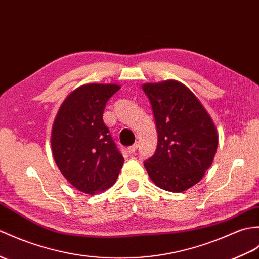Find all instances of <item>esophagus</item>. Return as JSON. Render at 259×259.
I'll return each mask as SVG.
<instances>
[{
    "instance_id": "esophagus-1",
    "label": "esophagus",
    "mask_w": 259,
    "mask_h": 259,
    "mask_svg": "<svg viewBox=\"0 0 259 259\" xmlns=\"http://www.w3.org/2000/svg\"><path fill=\"white\" fill-rule=\"evenodd\" d=\"M138 147H139V143L136 142V143H134V144H132V146H130V147L128 148V151H129L130 153H135V152L137 151Z\"/></svg>"
}]
</instances>
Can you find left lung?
Returning <instances> with one entry per match:
<instances>
[{"label":"left lung","instance_id":"left-lung-1","mask_svg":"<svg viewBox=\"0 0 259 259\" xmlns=\"http://www.w3.org/2000/svg\"><path fill=\"white\" fill-rule=\"evenodd\" d=\"M151 102L158 144L144 166L155 185L183 192L212 165L219 136L212 118L183 83L165 80L142 86Z\"/></svg>","mask_w":259,"mask_h":259}]
</instances>
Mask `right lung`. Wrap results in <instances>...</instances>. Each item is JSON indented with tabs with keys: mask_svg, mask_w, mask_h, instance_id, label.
<instances>
[{
	"mask_svg": "<svg viewBox=\"0 0 259 259\" xmlns=\"http://www.w3.org/2000/svg\"><path fill=\"white\" fill-rule=\"evenodd\" d=\"M120 86L87 83L75 89L57 112L52 129V151L59 171L83 193L95 194L115 184L123 157L102 115Z\"/></svg>",
	"mask_w": 259,
	"mask_h": 259,
	"instance_id": "obj_1",
	"label": "right lung"
}]
</instances>
